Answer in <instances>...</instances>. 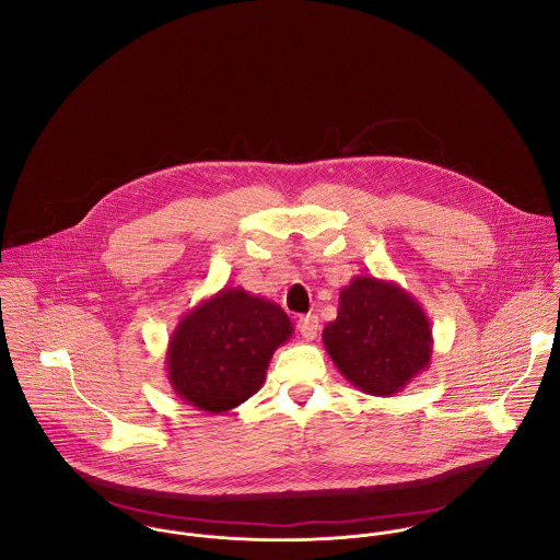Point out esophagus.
Segmentation results:
<instances>
[{
    "label": "esophagus",
    "instance_id": "esophagus-1",
    "mask_svg": "<svg viewBox=\"0 0 560 560\" xmlns=\"http://www.w3.org/2000/svg\"><path fill=\"white\" fill-rule=\"evenodd\" d=\"M298 327H300V334H302L306 340H315L317 334H319V317H317V315H306V317L300 319Z\"/></svg>",
    "mask_w": 560,
    "mask_h": 560
}]
</instances>
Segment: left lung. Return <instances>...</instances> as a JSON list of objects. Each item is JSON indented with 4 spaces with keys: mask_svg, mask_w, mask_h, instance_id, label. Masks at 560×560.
I'll use <instances>...</instances> for the list:
<instances>
[{
    "mask_svg": "<svg viewBox=\"0 0 560 560\" xmlns=\"http://www.w3.org/2000/svg\"><path fill=\"white\" fill-rule=\"evenodd\" d=\"M323 345L358 390L393 397L420 375L433 353L422 306L393 280L355 276L338 300V315L323 329Z\"/></svg>",
    "mask_w": 560,
    "mask_h": 560,
    "instance_id": "obj_1",
    "label": "left lung"
}]
</instances>
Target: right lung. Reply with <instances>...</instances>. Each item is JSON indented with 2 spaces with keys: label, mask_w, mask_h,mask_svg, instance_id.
Segmentation results:
<instances>
[{
  "label": "right lung",
  "mask_w": 560,
  "mask_h": 560,
  "mask_svg": "<svg viewBox=\"0 0 560 560\" xmlns=\"http://www.w3.org/2000/svg\"><path fill=\"white\" fill-rule=\"evenodd\" d=\"M293 336L289 315L241 287H224L174 327L165 366L172 390L196 409L222 413L256 395L273 351Z\"/></svg>",
  "instance_id": "obj_1"
}]
</instances>
